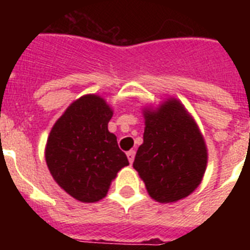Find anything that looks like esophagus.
I'll use <instances>...</instances> for the list:
<instances>
[{"mask_svg": "<svg viewBox=\"0 0 250 250\" xmlns=\"http://www.w3.org/2000/svg\"><path fill=\"white\" fill-rule=\"evenodd\" d=\"M135 154H136V152L135 150H129V152H127V158H128L129 164L132 165L133 160H135Z\"/></svg>", "mask_w": 250, "mask_h": 250, "instance_id": "34e87169", "label": "esophagus"}]
</instances>
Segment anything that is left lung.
<instances>
[{"label":"left lung","instance_id":"1","mask_svg":"<svg viewBox=\"0 0 250 250\" xmlns=\"http://www.w3.org/2000/svg\"><path fill=\"white\" fill-rule=\"evenodd\" d=\"M144 143L133 168L158 202H176L189 196L202 180L208 149L196 122L182 102L168 98L157 109L145 107Z\"/></svg>","mask_w":250,"mask_h":250}]
</instances>
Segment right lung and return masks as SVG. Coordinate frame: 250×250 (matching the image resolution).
I'll return each mask as SVG.
<instances>
[{
  "instance_id": "add662e5",
  "label": "right lung",
  "mask_w": 250,
  "mask_h": 250,
  "mask_svg": "<svg viewBox=\"0 0 250 250\" xmlns=\"http://www.w3.org/2000/svg\"><path fill=\"white\" fill-rule=\"evenodd\" d=\"M113 110L97 94L68 106L49 133L45 160L53 179L82 202L104 198L118 171L129 162L109 132Z\"/></svg>"
}]
</instances>
